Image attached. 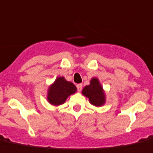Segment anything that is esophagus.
<instances>
[{
    "label": "esophagus",
    "instance_id": "34e87169",
    "mask_svg": "<svg viewBox=\"0 0 153 153\" xmlns=\"http://www.w3.org/2000/svg\"><path fill=\"white\" fill-rule=\"evenodd\" d=\"M82 87H83V85H82V83H79V84H77V85H76V87H77L78 91H81V90H82Z\"/></svg>",
    "mask_w": 153,
    "mask_h": 153
}]
</instances>
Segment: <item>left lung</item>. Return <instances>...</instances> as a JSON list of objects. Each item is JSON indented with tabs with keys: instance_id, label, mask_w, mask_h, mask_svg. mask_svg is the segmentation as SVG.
<instances>
[{
	"instance_id": "1",
	"label": "left lung",
	"mask_w": 153,
	"mask_h": 153,
	"mask_svg": "<svg viewBox=\"0 0 153 153\" xmlns=\"http://www.w3.org/2000/svg\"><path fill=\"white\" fill-rule=\"evenodd\" d=\"M82 94L89 99V102L95 107H101L106 103V94L98 78L93 77L89 85L83 87Z\"/></svg>"
}]
</instances>
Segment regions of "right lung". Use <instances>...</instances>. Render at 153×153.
I'll use <instances>...</instances> for the list:
<instances>
[{"mask_svg":"<svg viewBox=\"0 0 153 153\" xmlns=\"http://www.w3.org/2000/svg\"><path fill=\"white\" fill-rule=\"evenodd\" d=\"M77 89L72 82L67 81L63 76H57L47 91L46 99L53 106H59L66 102L69 96L74 94Z\"/></svg>","mask_w":153,"mask_h":153,"instance_id":"1","label":"right lung"}]
</instances>
